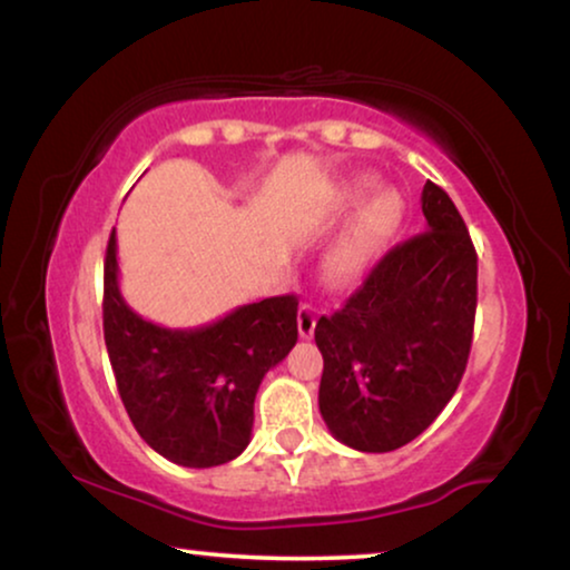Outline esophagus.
I'll return each mask as SVG.
<instances>
[{
	"label": "esophagus",
	"mask_w": 570,
	"mask_h": 570,
	"mask_svg": "<svg viewBox=\"0 0 570 570\" xmlns=\"http://www.w3.org/2000/svg\"><path fill=\"white\" fill-rule=\"evenodd\" d=\"M314 330H316V308L311 306V303H303L298 308V332L303 340H311L314 337Z\"/></svg>",
	"instance_id": "34e87169"
}]
</instances>
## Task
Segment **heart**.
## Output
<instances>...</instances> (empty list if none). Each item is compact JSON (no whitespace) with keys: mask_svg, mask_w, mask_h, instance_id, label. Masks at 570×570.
<instances>
[{"mask_svg":"<svg viewBox=\"0 0 570 570\" xmlns=\"http://www.w3.org/2000/svg\"><path fill=\"white\" fill-rule=\"evenodd\" d=\"M373 186H376V178L361 174L350 178L340 191L342 207H357L350 228L342 233L337 244L332 246L330 256H326V277L337 287L361 283L368 275L373 262L384 252L389 238L400 228L404 213L400 191L376 189L371 195Z\"/></svg>","mask_w":570,"mask_h":570,"instance_id":"b5f03b06","label":"heart"}]
</instances>
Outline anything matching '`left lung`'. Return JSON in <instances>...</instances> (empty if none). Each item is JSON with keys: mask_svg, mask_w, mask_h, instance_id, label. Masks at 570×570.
<instances>
[{"mask_svg": "<svg viewBox=\"0 0 570 570\" xmlns=\"http://www.w3.org/2000/svg\"><path fill=\"white\" fill-rule=\"evenodd\" d=\"M428 228L394 246L345 306L316 322L318 410L350 449L417 439L454 396L472 347L478 254L449 194L425 181Z\"/></svg>", "mask_w": 570, "mask_h": 570, "instance_id": "left-lung-1", "label": "left lung"}]
</instances>
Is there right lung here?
Instances as JSON below:
<instances>
[{"mask_svg":"<svg viewBox=\"0 0 570 570\" xmlns=\"http://www.w3.org/2000/svg\"><path fill=\"white\" fill-rule=\"evenodd\" d=\"M104 337L127 415L181 466H217L252 441L264 373L298 342V298L275 295L199 330H166L121 298L116 230L104 264Z\"/></svg>","mask_w":570,"mask_h":570,"instance_id":"add662e5","label":"right lung"}]
</instances>
